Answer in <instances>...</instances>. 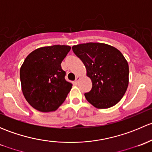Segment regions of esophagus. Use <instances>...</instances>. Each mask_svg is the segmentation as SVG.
Wrapping results in <instances>:
<instances>
[{
    "label": "esophagus",
    "instance_id": "1",
    "mask_svg": "<svg viewBox=\"0 0 152 152\" xmlns=\"http://www.w3.org/2000/svg\"><path fill=\"white\" fill-rule=\"evenodd\" d=\"M79 79H80V77H79V76H77V77L76 78V80H75L74 83L75 84H78V82H79Z\"/></svg>",
    "mask_w": 152,
    "mask_h": 152
}]
</instances>
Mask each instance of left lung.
I'll return each instance as SVG.
<instances>
[{"mask_svg": "<svg viewBox=\"0 0 152 152\" xmlns=\"http://www.w3.org/2000/svg\"><path fill=\"white\" fill-rule=\"evenodd\" d=\"M82 61L91 90L85 93L89 103L98 109H107L118 103L129 85V65L116 48L101 42H87L72 47Z\"/></svg>", "mask_w": 152, "mask_h": 152, "instance_id": "obj_1", "label": "left lung"}]
</instances>
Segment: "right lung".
<instances>
[{
	"instance_id": "add662e5",
	"label": "right lung",
	"mask_w": 152,
	"mask_h": 152,
	"mask_svg": "<svg viewBox=\"0 0 152 152\" xmlns=\"http://www.w3.org/2000/svg\"><path fill=\"white\" fill-rule=\"evenodd\" d=\"M70 48L64 45L39 48L31 52L21 65L23 94L35 110L55 111L65 102L73 85L65 80L61 63Z\"/></svg>"
}]
</instances>
